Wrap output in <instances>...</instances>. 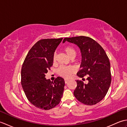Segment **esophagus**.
I'll list each match as a JSON object with an SVG mask.
<instances>
[{
	"label": "esophagus",
	"mask_w": 127,
	"mask_h": 127,
	"mask_svg": "<svg viewBox=\"0 0 127 127\" xmlns=\"http://www.w3.org/2000/svg\"><path fill=\"white\" fill-rule=\"evenodd\" d=\"M64 81H65V84H66V83L69 82V80H66V79H65V80H64Z\"/></svg>",
	"instance_id": "34e87169"
}]
</instances>
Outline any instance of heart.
<instances>
[{
    "mask_svg": "<svg viewBox=\"0 0 127 127\" xmlns=\"http://www.w3.org/2000/svg\"><path fill=\"white\" fill-rule=\"evenodd\" d=\"M64 51L70 58H72L74 56H76V50L71 46L66 47L64 48ZM56 54L54 53L53 56V62H56ZM57 72L59 76L65 78V79H68L76 72V69L74 66H61L58 69Z\"/></svg>",
    "mask_w": 127,
    "mask_h": 127,
    "instance_id": "heart-1",
    "label": "heart"
}]
</instances>
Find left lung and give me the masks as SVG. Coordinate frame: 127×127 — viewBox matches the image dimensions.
Wrapping results in <instances>:
<instances>
[{
  "label": "left lung",
  "mask_w": 127,
  "mask_h": 127,
  "mask_svg": "<svg viewBox=\"0 0 127 127\" xmlns=\"http://www.w3.org/2000/svg\"><path fill=\"white\" fill-rule=\"evenodd\" d=\"M66 41L79 47L82 55L80 70L77 75H87V83L76 80L74 95L80 102L87 105H95L106 95L111 82L109 59L100 45L93 39L85 36L65 37Z\"/></svg>",
  "instance_id": "8db88e82"
}]
</instances>
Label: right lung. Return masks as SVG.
<instances>
[{
	"label": "right lung",
	"instance_id": "obj_1",
	"mask_svg": "<svg viewBox=\"0 0 127 127\" xmlns=\"http://www.w3.org/2000/svg\"><path fill=\"white\" fill-rule=\"evenodd\" d=\"M63 38L44 39L35 44L27 55L21 69V85L29 101L48 110L61 101L65 86L61 77L51 82L45 78L53 65L54 52Z\"/></svg>",
	"mask_w": 127,
	"mask_h": 127
}]
</instances>
